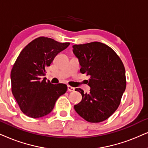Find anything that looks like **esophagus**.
<instances>
[{
  "mask_svg": "<svg viewBox=\"0 0 148 148\" xmlns=\"http://www.w3.org/2000/svg\"><path fill=\"white\" fill-rule=\"evenodd\" d=\"M74 88L71 87V86H68V91H74Z\"/></svg>",
  "mask_w": 148,
  "mask_h": 148,
  "instance_id": "34e87169",
  "label": "esophagus"
}]
</instances>
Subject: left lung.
<instances>
[{"label": "left lung", "mask_w": 148, "mask_h": 148, "mask_svg": "<svg viewBox=\"0 0 148 148\" xmlns=\"http://www.w3.org/2000/svg\"><path fill=\"white\" fill-rule=\"evenodd\" d=\"M73 52L81 66L80 72L90 76V92L76 88L82 100L74 105L80 117L91 123L107 119L120 104L126 87V71L121 59L107 45L98 42L74 45Z\"/></svg>", "instance_id": "8db88e82"}]
</instances>
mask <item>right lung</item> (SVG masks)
<instances>
[{
    "label": "right lung",
    "instance_id": "right-lung-1",
    "mask_svg": "<svg viewBox=\"0 0 148 148\" xmlns=\"http://www.w3.org/2000/svg\"><path fill=\"white\" fill-rule=\"evenodd\" d=\"M69 42L60 43L53 39L40 37L20 52L11 72L12 91L20 110L32 118H39L52 111L59 96L66 92L63 83H50L43 76L58 53Z\"/></svg>",
    "mask_w": 148,
    "mask_h": 148
}]
</instances>
